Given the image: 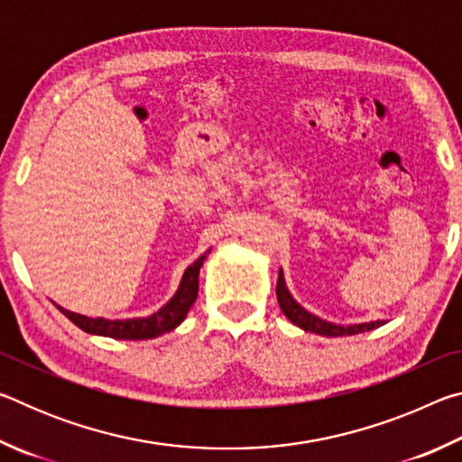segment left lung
I'll use <instances>...</instances> for the list:
<instances>
[{
  "label": "left lung",
  "mask_w": 462,
  "mask_h": 462,
  "mask_svg": "<svg viewBox=\"0 0 462 462\" xmlns=\"http://www.w3.org/2000/svg\"><path fill=\"white\" fill-rule=\"evenodd\" d=\"M277 301L283 314L287 316L289 322H293L295 326L303 328L306 332H314L319 336H353V334H361V332H369L373 328H379L383 322H369V324H356V326H336L330 322H324V319L316 318L314 314L303 310L300 303H297L291 293L287 291L283 273L279 271V281H277Z\"/></svg>",
  "instance_id": "obj_1"
}]
</instances>
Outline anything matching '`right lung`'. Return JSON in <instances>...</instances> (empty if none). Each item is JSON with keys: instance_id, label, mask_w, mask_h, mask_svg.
Returning a JSON list of instances; mask_svg holds the SVG:
<instances>
[{"instance_id": "obj_1", "label": "right lung", "mask_w": 462, "mask_h": 462, "mask_svg": "<svg viewBox=\"0 0 462 462\" xmlns=\"http://www.w3.org/2000/svg\"><path fill=\"white\" fill-rule=\"evenodd\" d=\"M209 253V250H208ZM206 254L199 256L198 261L187 267L183 273L181 285H179L177 293L171 297V301L165 308H161L156 314L148 318H134V319H104V318H88L75 311H69L65 308H59L75 326H79L83 332L107 336V338H118V340H146L161 336L165 332H171L173 328L183 322L187 311L193 306L195 297H198L199 289V269L203 264Z\"/></svg>"}]
</instances>
